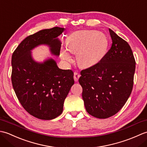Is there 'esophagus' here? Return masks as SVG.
Here are the masks:
<instances>
[{
    "instance_id": "esophagus-1",
    "label": "esophagus",
    "mask_w": 147,
    "mask_h": 147,
    "mask_svg": "<svg viewBox=\"0 0 147 147\" xmlns=\"http://www.w3.org/2000/svg\"><path fill=\"white\" fill-rule=\"evenodd\" d=\"M80 74L78 73V72H74V80L75 82H78V81L79 78L80 77Z\"/></svg>"
}]
</instances>
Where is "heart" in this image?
I'll return each mask as SVG.
<instances>
[{
    "label": "heart",
    "instance_id": "b5f03b06",
    "mask_svg": "<svg viewBox=\"0 0 147 147\" xmlns=\"http://www.w3.org/2000/svg\"><path fill=\"white\" fill-rule=\"evenodd\" d=\"M108 40L104 33L95 30H81L71 33L67 38V49H62L61 57L70 61L71 52H78V61L83 67L95 65L107 51Z\"/></svg>",
    "mask_w": 147,
    "mask_h": 147
}]
</instances>
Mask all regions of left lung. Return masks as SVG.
Wrapping results in <instances>:
<instances>
[{"mask_svg": "<svg viewBox=\"0 0 147 147\" xmlns=\"http://www.w3.org/2000/svg\"><path fill=\"white\" fill-rule=\"evenodd\" d=\"M111 49L98 63L81 71L87 112L106 119L119 111L131 93L136 62L129 45L112 30Z\"/></svg>", "mask_w": 147, "mask_h": 147, "instance_id": "1", "label": "left lung"}]
</instances>
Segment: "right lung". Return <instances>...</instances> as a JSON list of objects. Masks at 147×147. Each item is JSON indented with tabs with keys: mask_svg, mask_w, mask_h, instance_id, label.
I'll use <instances>...</instances> for the list:
<instances>
[{
	"mask_svg": "<svg viewBox=\"0 0 147 147\" xmlns=\"http://www.w3.org/2000/svg\"><path fill=\"white\" fill-rule=\"evenodd\" d=\"M64 30L54 27L27 36L12 55L11 82L16 95L23 108L40 119H53L62 114L65 98L74 83V73L59 69L52 59L35 62L30 51L47 44L53 54L59 55L61 43L57 37Z\"/></svg>",
	"mask_w": 147,
	"mask_h": 147,
	"instance_id": "right-lung-1",
	"label": "right lung"
}]
</instances>
